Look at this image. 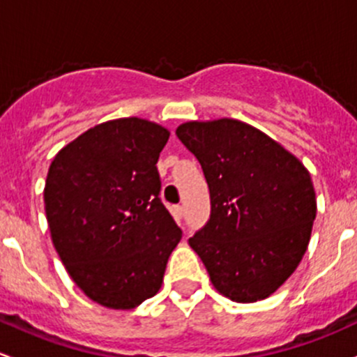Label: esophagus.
<instances>
[{"instance_id": "1", "label": "esophagus", "mask_w": 357, "mask_h": 357, "mask_svg": "<svg viewBox=\"0 0 357 357\" xmlns=\"http://www.w3.org/2000/svg\"><path fill=\"white\" fill-rule=\"evenodd\" d=\"M172 213H174V218L177 220V222H180V220L183 218V208H182V206H174V208H172Z\"/></svg>"}]
</instances>
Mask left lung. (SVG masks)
<instances>
[{
    "label": "left lung",
    "instance_id": "obj_1",
    "mask_svg": "<svg viewBox=\"0 0 357 357\" xmlns=\"http://www.w3.org/2000/svg\"><path fill=\"white\" fill-rule=\"evenodd\" d=\"M204 172L208 223L189 238L211 284L235 303L266 299L310 244L316 196L310 172L284 146L234 119L178 125Z\"/></svg>",
    "mask_w": 357,
    "mask_h": 357
}]
</instances>
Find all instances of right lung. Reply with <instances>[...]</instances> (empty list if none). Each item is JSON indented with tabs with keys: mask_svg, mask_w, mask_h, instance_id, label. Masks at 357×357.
I'll list each match as a JSON object with an SVG mask.
<instances>
[{
	"mask_svg": "<svg viewBox=\"0 0 357 357\" xmlns=\"http://www.w3.org/2000/svg\"><path fill=\"white\" fill-rule=\"evenodd\" d=\"M170 132L149 120L99 123L58 151L44 185L51 241L89 299L134 310L163 284L182 230L160 199Z\"/></svg>",
	"mask_w": 357,
	"mask_h": 357,
	"instance_id": "add662e5",
	"label": "right lung"
}]
</instances>
